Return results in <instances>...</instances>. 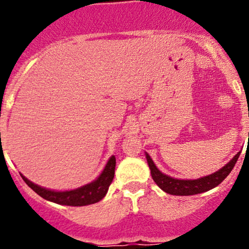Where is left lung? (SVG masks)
Here are the masks:
<instances>
[{
    "mask_svg": "<svg viewBox=\"0 0 249 249\" xmlns=\"http://www.w3.org/2000/svg\"><path fill=\"white\" fill-rule=\"evenodd\" d=\"M240 152L235 154V157L231 160L228 164H226L221 170L218 172L210 174V176L202 177V178L196 180H180L174 179L172 177H168L166 174L161 173L160 171L157 168L156 165L151 157L146 153V159L148 167L151 170V176L157 185L161 188L162 191L168 194H173V196H193V194H198L206 192L218 186L226 179V177L231 173L233 170L234 165L238 161Z\"/></svg>",
    "mask_w": 249,
    "mask_h": 249,
    "instance_id": "8db88e82",
    "label": "left lung"
}]
</instances>
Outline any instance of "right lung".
<instances>
[{
  "instance_id": "right-lung-1",
  "label": "right lung",
  "mask_w": 249,
  "mask_h": 249,
  "mask_svg": "<svg viewBox=\"0 0 249 249\" xmlns=\"http://www.w3.org/2000/svg\"><path fill=\"white\" fill-rule=\"evenodd\" d=\"M115 168L116 158L115 156H112L108 159L104 171L97 178V180L92 181L91 184L85 185V186L77 188V190L65 191V192H55V191L39 187L34 182L29 181L22 174L21 177L25 181V184L31 190L35 191L39 196H42L43 199L49 200V201L56 202V204L59 205H67V206H87V205L98 202L99 200L104 198L108 190V186L111 185L113 177H115Z\"/></svg>"
}]
</instances>
